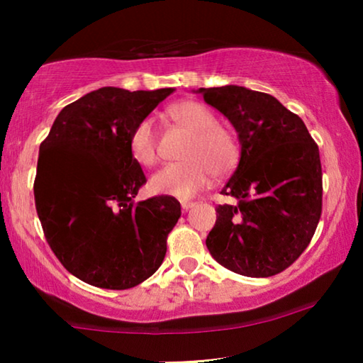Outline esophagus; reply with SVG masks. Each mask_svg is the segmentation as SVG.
<instances>
[{
  "mask_svg": "<svg viewBox=\"0 0 363 363\" xmlns=\"http://www.w3.org/2000/svg\"><path fill=\"white\" fill-rule=\"evenodd\" d=\"M193 206H195V203H193V201H182V210H183V211L191 210Z\"/></svg>",
  "mask_w": 363,
  "mask_h": 363,
  "instance_id": "obj_1",
  "label": "esophagus"
}]
</instances>
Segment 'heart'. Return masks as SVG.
I'll return each mask as SVG.
<instances>
[{
	"label": "heart",
	"instance_id": "obj_1",
	"mask_svg": "<svg viewBox=\"0 0 363 363\" xmlns=\"http://www.w3.org/2000/svg\"><path fill=\"white\" fill-rule=\"evenodd\" d=\"M167 113L177 125L191 133L183 150V158L186 160L168 163L150 178L148 186L155 195L186 200L208 185L211 173L221 177L236 167L240 145L235 133L218 125L215 113L201 102H177L168 107ZM128 148L138 165L147 168L155 165L158 140L150 118L137 123L128 138Z\"/></svg>",
	"mask_w": 363,
	"mask_h": 363
}]
</instances>
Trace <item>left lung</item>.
Masks as SVG:
<instances>
[{
	"mask_svg": "<svg viewBox=\"0 0 363 363\" xmlns=\"http://www.w3.org/2000/svg\"><path fill=\"white\" fill-rule=\"evenodd\" d=\"M238 132L241 157L206 238L211 256L247 277L279 274L314 236L322 213L319 147L306 123L269 94L241 86L198 89Z\"/></svg>",
	"mask_w": 363,
	"mask_h": 363,
	"instance_id": "obj_1",
	"label": "left lung"
}]
</instances>
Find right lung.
Masks as SVG:
<instances>
[{
  "label": "right lung",
  "mask_w": 363,
  "mask_h": 363,
  "mask_svg": "<svg viewBox=\"0 0 363 363\" xmlns=\"http://www.w3.org/2000/svg\"><path fill=\"white\" fill-rule=\"evenodd\" d=\"M173 91L89 92L59 112L39 147L34 200L44 236L87 284L130 289L163 262L182 208L173 196L133 201L147 178L128 138Z\"/></svg>",
  "instance_id": "obj_1"
}]
</instances>
